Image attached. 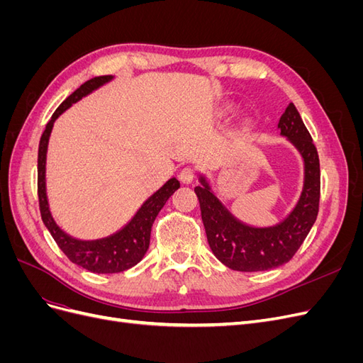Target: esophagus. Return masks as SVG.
Instances as JSON below:
<instances>
[{
    "label": "esophagus",
    "instance_id": "34e87169",
    "mask_svg": "<svg viewBox=\"0 0 363 363\" xmlns=\"http://www.w3.org/2000/svg\"><path fill=\"white\" fill-rule=\"evenodd\" d=\"M179 179H180V182L183 184H191L194 182V179H195V169L191 168V167L183 168L180 171V174H179Z\"/></svg>",
    "mask_w": 363,
    "mask_h": 363
}]
</instances>
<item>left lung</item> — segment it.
<instances>
[{
  "instance_id": "obj_1",
  "label": "left lung",
  "mask_w": 363,
  "mask_h": 363,
  "mask_svg": "<svg viewBox=\"0 0 363 363\" xmlns=\"http://www.w3.org/2000/svg\"><path fill=\"white\" fill-rule=\"evenodd\" d=\"M280 135L288 138L304 160V184L298 203L281 223L251 227L239 221L212 192L204 175L196 186L208 245L216 259L235 271L255 272L289 262L309 235L320 208V157L303 119L291 103L279 121Z\"/></svg>"
}]
</instances>
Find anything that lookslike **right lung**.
Wrapping results in <instances>:
<instances>
[{"mask_svg":"<svg viewBox=\"0 0 363 363\" xmlns=\"http://www.w3.org/2000/svg\"><path fill=\"white\" fill-rule=\"evenodd\" d=\"M112 75L94 77L82 84L79 89L72 92L67 100H65L57 111L52 113L51 119L43 130L39 142L38 152V195H39V208L42 221L48 228V232L56 240L59 248L65 252L72 263L84 269L96 272V274H115L123 272L135 267L136 263L142 260L150 247V235L151 227L155 223L156 216L162 211L164 203L168 201L169 196L180 188V182L172 177L162 188L152 194L150 199L140 206L136 215L131 218V221L119 230V232L96 240H80L67 235L63 230L54 221L48 200H47V188H45V163H47V148L51 130L56 121L67 108H69L74 103L80 101L83 96L89 95L92 91L98 89L104 83L111 82Z\"/></svg>","mask_w":363,"mask_h":363,"instance_id":"obj_1","label":"right lung"}]
</instances>
